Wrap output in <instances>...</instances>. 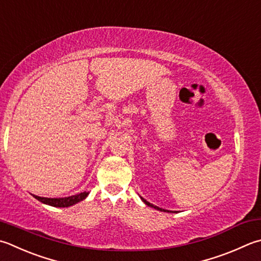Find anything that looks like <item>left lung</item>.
I'll list each match as a JSON object with an SVG mask.
<instances>
[{
	"instance_id": "8db88e82",
	"label": "left lung",
	"mask_w": 261,
	"mask_h": 261,
	"mask_svg": "<svg viewBox=\"0 0 261 261\" xmlns=\"http://www.w3.org/2000/svg\"><path fill=\"white\" fill-rule=\"evenodd\" d=\"M141 198V200L143 201V202L146 204V205H149V207H151V208H154V209H156V210H159V211H164V213H177V211H171V210H166V209H162V208H159V207H156V205H153L152 203H150L149 201H146L145 199H143L142 198V196H140Z\"/></svg>"
}]
</instances>
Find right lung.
Here are the masks:
<instances>
[{
    "mask_svg": "<svg viewBox=\"0 0 261 261\" xmlns=\"http://www.w3.org/2000/svg\"><path fill=\"white\" fill-rule=\"evenodd\" d=\"M90 192H82L80 194H75L71 196H67V198H42V196L34 195L33 196L38 201H41L44 204L52 205V207H58V208H67L70 207V205L76 204L81 201L85 200Z\"/></svg>",
    "mask_w": 261,
    "mask_h": 261,
    "instance_id": "right-lung-1",
    "label": "right lung"
}]
</instances>
